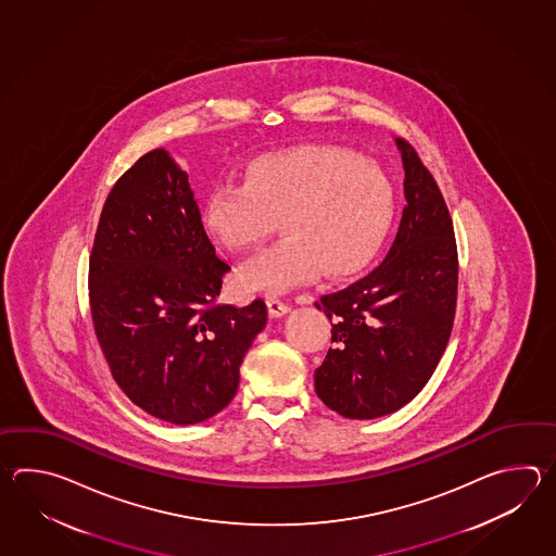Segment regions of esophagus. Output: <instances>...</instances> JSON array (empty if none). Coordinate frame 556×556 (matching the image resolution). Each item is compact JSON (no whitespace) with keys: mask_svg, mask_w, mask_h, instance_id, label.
<instances>
[{"mask_svg":"<svg viewBox=\"0 0 556 556\" xmlns=\"http://www.w3.org/2000/svg\"><path fill=\"white\" fill-rule=\"evenodd\" d=\"M266 306H268V312H270L273 318H282L290 312V306L282 302L278 295H266Z\"/></svg>","mask_w":556,"mask_h":556,"instance_id":"esophagus-1","label":"esophagus"}]
</instances>
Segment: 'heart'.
<instances>
[{"label": "heart", "mask_w": 556, "mask_h": 556, "mask_svg": "<svg viewBox=\"0 0 556 556\" xmlns=\"http://www.w3.org/2000/svg\"><path fill=\"white\" fill-rule=\"evenodd\" d=\"M393 204L391 180L376 163L340 147L295 144L254 156L242 185L214 189L202 225L228 252H249L280 223L286 238L250 261L238 283L282 292L319 273H362L390 232Z\"/></svg>", "instance_id": "heart-1"}]
</instances>
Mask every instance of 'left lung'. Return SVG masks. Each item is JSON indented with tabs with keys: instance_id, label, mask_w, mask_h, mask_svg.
Wrapping results in <instances>:
<instances>
[{
	"instance_id": "1",
	"label": "left lung",
	"mask_w": 556,
	"mask_h": 556,
	"mask_svg": "<svg viewBox=\"0 0 556 556\" xmlns=\"http://www.w3.org/2000/svg\"><path fill=\"white\" fill-rule=\"evenodd\" d=\"M402 153L403 208L386 261L318 309L331 321V345L314 371L319 400L348 419L402 409L426 388L450 342L457 302V247L447 204L414 149Z\"/></svg>"
}]
</instances>
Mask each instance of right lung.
<instances>
[{
    "mask_svg": "<svg viewBox=\"0 0 556 556\" xmlns=\"http://www.w3.org/2000/svg\"><path fill=\"white\" fill-rule=\"evenodd\" d=\"M228 270L168 151L154 149L118 178L89 261L91 316L118 388L156 419L194 426L237 395L268 309L262 300L213 306Z\"/></svg>",
    "mask_w": 556,
    "mask_h": 556,
    "instance_id": "right-lung-1",
    "label": "right lung"
}]
</instances>
